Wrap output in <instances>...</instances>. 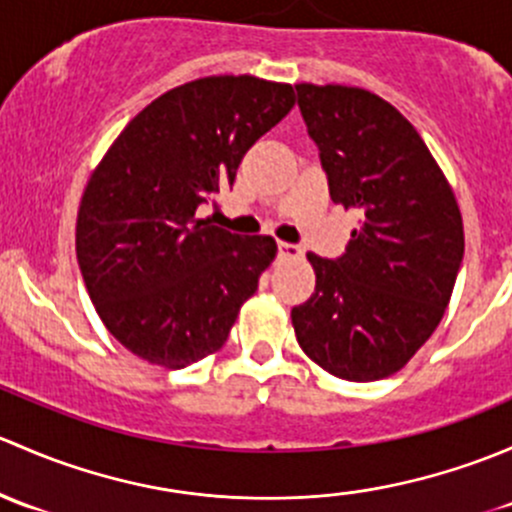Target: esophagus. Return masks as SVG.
<instances>
[{"label": "esophagus", "instance_id": "1", "mask_svg": "<svg viewBox=\"0 0 512 512\" xmlns=\"http://www.w3.org/2000/svg\"><path fill=\"white\" fill-rule=\"evenodd\" d=\"M278 256L300 258V256H303V249H300V246H295V244H286V241H281V244H278Z\"/></svg>", "mask_w": 512, "mask_h": 512}]
</instances>
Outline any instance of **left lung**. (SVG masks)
Wrapping results in <instances>:
<instances>
[{
	"instance_id": "left-lung-1",
	"label": "left lung",
	"mask_w": 512,
	"mask_h": 512,
	"mask_svg": "<svg viewBox=\"0 0 512 512\" xmlns=\"http://www.w3.org/2000/svg\"><path fill=\"white\" fill-rule=\"evenodd\" d=\"M330 197L360 212L347 254H308L315 293L291 310L298 345L347 382L399 372L439 328L463 261L449 179L416 128L377 93L298 83Z\"/></svg>"
}]
</instances>
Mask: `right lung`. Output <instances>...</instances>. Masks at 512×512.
Wrapping results in <instances>:
<instances>
[{"instance_id": "1", "label": "right lung", "mask_w": 512, "mask_h": 512, "mask_svg": "<svg viewBox=\"0 0 512 512\" xmlns=\"http://www.w3.org/2000/svg\"><path fill=\"white\" fill-rule=\"evenodd\" d=\"M291 83L207 76L142 108L88 177L76 256L110 335L150 365L182 370L221 350L273 263L271 236L197 217L234 184L246 150L293 108Z\"/></svg>"}]
</instances>
